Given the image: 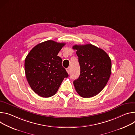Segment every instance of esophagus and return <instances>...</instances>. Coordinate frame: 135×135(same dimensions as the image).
I'll return each instance as SVG.
<instances>
[{
    "label": "esophagus",
    "mask_w": 135,
    "mask_h": 135,
    "mask_svg": "<svg viewBox=\"0 0 135 135\" xmlns=\"http://www.w3.org/2000/svg\"><path fill=\"white\" fill-rule=\"evenodd\" d=\"M66 70L67 72H68L69 74L70 73V68H67Z\"/></svg>",
    "instance_id": "esophagus-1"
}]
</instances>
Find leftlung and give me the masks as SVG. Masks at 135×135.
<instances>
[{"label": "left lung", "instance_id": "obj_1", "mask_svg": "<svg viewBox=\"0 0 135 135\" xmlns=\"http://www.w3.org/2000/svg\"><path fill=\"white\" fill-rule=\"evenodd\" d=\"M80 67L79 78L73 81L77 92L84 98L98 94L111 74L112 62L103 50L91 44L74 45Z\"/></svg>", "mask_w": 135, "mask_h": 135}]
</instances>
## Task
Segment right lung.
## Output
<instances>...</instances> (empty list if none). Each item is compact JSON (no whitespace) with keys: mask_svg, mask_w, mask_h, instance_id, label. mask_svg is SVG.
I'll return each instance as SVG.
<instances>
[{"mask_svg":"<svg viewBox=\"0 0 135 135\" xmlns=\"http://www.w3.org/2000/svg\"><path fill=\"white\" fill-rule=\"evenodd\" d=\"M65 43L48 40L38 44L27 55L25 70L29 85L43 98L55 95L63 79L69 77L57 56Z\"/></svg>","mask_w":135,"mask_h":135,"instance_id":"1","label":"right lung"}]
</instances>
